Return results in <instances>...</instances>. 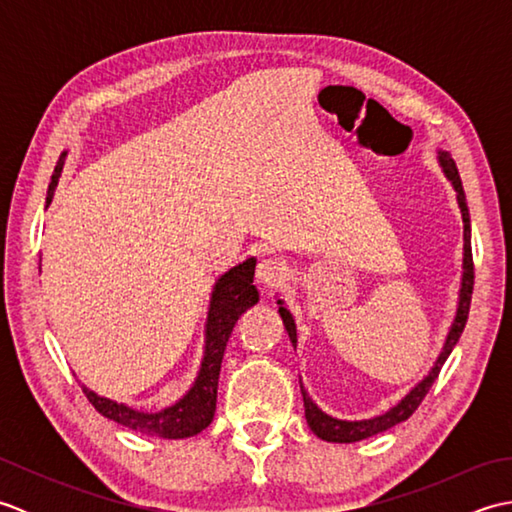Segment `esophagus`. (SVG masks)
Here are the masks:
<instances>
[{
	"label": "esophagus",
	"instance_id": "34e87169",
	"mask_svg": "<svg viewBox=\"0 0 512 512\" xmlns=\"http://www.w3.org/2000/svg\"><path fill=\"white\" fill-rule=\"evenodd\" d=\"M288 279V268L284 262L279 259H262L257 266V281L264 288H279L281 284H286Z\"/></svg>",
	"mask_w": 512,
	"mask_h": 512
}]
</instances>
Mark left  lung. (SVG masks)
Segmentation results:
<instances>
[{"mask_svg": "<svg viewBox=\"0 0 512 512\" xmlns=\"http://www.w3.org/2000/svg\"><path fill=\"white\" fill-rule=\"evenodd\" d=\"M440 162L444 167V173H447V178L453 182L455 191H458V204L462 209V220H464V275H462V290H460V303H458V314H455V321L449 330L447 336V343H444V350L438 356L436 365L429 372V376L422 380L418 387H413L409 394L402 398L394 409H389L387 413L372 420H361V422H345V420H336L330 418L328 413H323L317 405H314L312 398L306 394V389L301 385V396H303V407H306V420L310 424V429L317 433V436L325 442H358V440H365L369 436H376L380 431H387L391 427H396L398 422L407 420L413 411L420 407V402L424 400V396L429 394L431 385L436 383V378L440 374V369L447 361L451 350L455 347V343L460 341V336L464 332V325L466 319H469V308H471V295H473V281H475V268H473V250H471V220H469V206H466V195L462 189V180H460V173L458 167H455L453 158L444 151L440 154ZM281 303V301H279ZM281 319H284V325L288 330V336L292 345H297V328H295V321H292L290 312L281 306L279 308Z\"/></svg>", "mask_w": 512, "mask_h": 512, "instance_id": "1", "label": "left lung"}]
</instances>
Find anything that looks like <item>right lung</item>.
Wrapping results in <instances>:
<instances>
[{
	"label": "right lung",
	"mask_w": 512,
	"mask_h": 512,
	"mask_svg": "<svg viewBox=\"0 0 512 512\" xmlns=\"http://www.w3.org/2000/svg\"><path fill=\"white\" fill-rule=\"evenodd\" d=\"M63 158H59L57 167H54V176L48 187V204L52 202L54 189H57L59 173L63 169ZM255 277V259H246L244 264L228 270L226 275L217 279L211 297L209 308V321H206V347H204V361L200 367L198 380L191 387V391L176 405L158 411V413H145L129 409L125 405H118L107 398L96 396L94 391L83 387V394L88 396L92 407L101 413V416L110 418L127 429H134L145 436H158L169 440L189 438L206 429L213 420L215 402H217V380H220V367L224 350L228 343V336L233 332V325L242 317L250 306L259 301V292L253 286Z\"/></svg>",
	"instance_id": "obj_1"
}]
</instances>
